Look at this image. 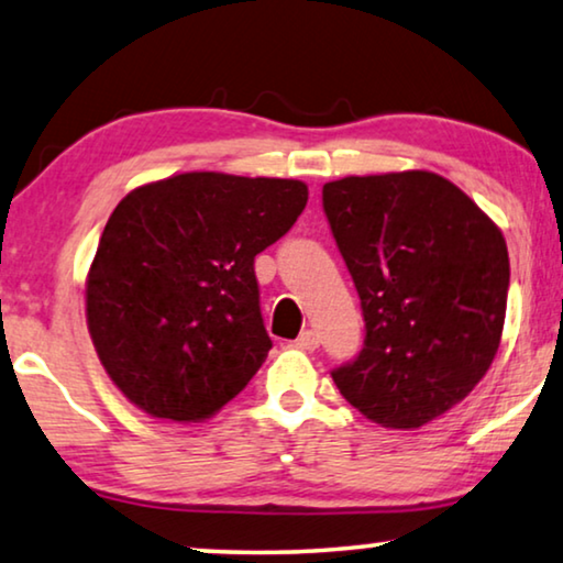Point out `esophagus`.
Wrapping results in <instances>:
<instances>
[{"label": "esophagus", "instance_id": "34e87169", "mask_svg": "<svg viewBox=\"0 0 563 563\" xmlns=\"http://www.w3.org/2000/svg\"><path fill=\"white\" fill-rule=\"evenodd\" d=\"M318 343H321V335H318L316 331H303L296 339V346H300V349H306V351H313V349H318Z\"/></svg>", "mask_w": 563, "mask_h": 563}]
</instances>
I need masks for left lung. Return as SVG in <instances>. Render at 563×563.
Instances as JSON below:
<instances>
[{
    "label": "left lung",
    "mask_w": 563,
    "mask_h": 563,
    "mask_svg": "<svg viewBox=\"0 0 563 563\" xmlns=\"http://www.w3.org/2000/svg\"><path fill=\"white\" fill-rule=\"evenodd\" d=\"M364 346L331 376L374 422L412 430L463 401L496 356L510 283L500 230L432 172L323 184Z\"/></svg>",
    "instance_id": "left-lung-1"
}]
</instances>
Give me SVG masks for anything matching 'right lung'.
Here are the masks:
<instances>
[{"mask_svg":"<svg viewBox=\"0 0 563 563\" xmlns=\"http://www.w3.org/2000/svg\"><path fill=\"white\" fill-rule=\"evenodd\" d=\"M296 179L191 172L133 189L100 234L86 283L100 364L139 409L201 422L273 349L255 255L306 209Z\"/></svg>","mask_w":563,"mask_h":563,"instance_id":"add662e5","label":"right lung"}]
</instances>
